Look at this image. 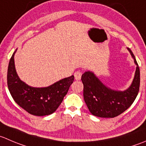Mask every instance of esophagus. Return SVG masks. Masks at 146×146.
<instances>
[{
  "instance_id": "esophagus-1",
  "label": "esophagus",
  "mask_w": 146,
  "mask_h": 146,
  "mask_svg": "<svg viewBox=\"0 0 146 146\" xmlns=\"http://www.w3.org/2000/svg\"><path fill=\"white\" fill-rule=\"evenodd\" d=\"M81 76H82V72L80 71V70H78V71L75 72L74 77L76 80H80V79L81 78Z\"/></svg>"
}]
</instances>
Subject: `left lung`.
I'll use <instances>...</instances> for the list:
<instances>
[{"instance_id": "obj_1", "label": "left lung", "mask_w": 146, "mask_h": 146, "mask_svg": "<svg viewBox=\"0 0 146 146\" xmlns=\"http://www.w3.org/2000/svg\"><path fill=\"white\" fill-rule=\"evenodd\" d=\"M128 51L136 65L132 83L126 90H115L105 86L92 71H86L81 77L83 83V98L92 115L100 118H114L133 104L139 91L140 69L131 50Z\"/></svg>"}]
</instances>
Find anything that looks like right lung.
I'll return each mask as SVG.
<instances>
[{
    "mask_svg": "<svg viewBox=\"0 0 146 146\" xmlns=\"http://www.w3.org/2000/svg\"><path fill=\"white\" fill-rule=\"evenodd\" d=\"M13 53L8 64L7 83L8 90L15 103L30 114L43 116L57 110L67 94L74 76L66 78L44 88L30 86L20 79L17 74Z\"/></svg>",
    "mask_w": 146,
    "mask_h": 146,
    "instance_id": "right-lung-1",
    "label": "right lung"
}]
</instances>
